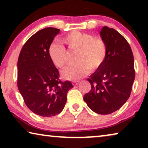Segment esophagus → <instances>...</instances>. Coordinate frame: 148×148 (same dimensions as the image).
Instances as JSON below:
<instances>
[{"label":"esophagus","mask_w":148,"mask_h":148,"mask_svg":"<svg viewBox=\"0 0 148 148\" xmlns=\"http://www.w3.org/2000/svg\"><path fill=\"white\" fill-rule=\"evenodd\" d=\"M72 84H73V86H77V85H78L79 84V82H72Z\"/></svg>","instance_id":"obj_1"}]
</instances>
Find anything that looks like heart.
Segmentation results:
<instances>
[{
	"label": "heart",
	"mask_w": 148,
	"mask_h": 148,
	"mask_svg": "<svg viewBox=\"0 0 148 148\" xmlns=\"http://www.w3.org/2000/svg\"><path fill=\"white\" fill-rule=\"evenodd\" d=\"M60 42L68 49L76 51V64L69 66L62 72L64 78L71 81L80 79L94 71L104 63L107 55V46L102 40L89 34L78 31L70 32L63 36ZM48 56L56 67L63 69L66 63L65 49L58 44H52L48 48Z\"/></svg>",
	"instance_id": "1"
}]
</instances>
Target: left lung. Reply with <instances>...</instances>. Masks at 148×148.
Instances as JSON below:
<instances>
[{"label":"left lung","instance_id":"8db88e82","mask_svg":"<svg viewBox=\"0 0 148 148\" xmlns=\"http://www.w3.org/2000/svg\"><path fill=\"white\" fill-rule=\"evenodd\" d=\"M100 35L106 44L107 55L102 65L88 79L92 88L84 100L94 112L109 114L130 96L135 75L134 59L129 43L116 30L104 26Z\"/></svg>","mask_w":148,"mask_h":148}]
</instances>
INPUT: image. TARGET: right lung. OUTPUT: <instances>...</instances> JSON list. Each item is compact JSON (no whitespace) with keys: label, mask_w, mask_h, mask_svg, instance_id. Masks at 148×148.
Listing matches in <instances>:
<instances>
[{"label":"right lung","mask_w":148,"mask_h":148,"mask_svg":"<svg viewBox=\"0 0 148 148\" xmlns=\"http://www.w3.org/2000/svg\"><path fill=\"white\" fill-rule=\"evenodd\" d=\"M59 32L54 27L36 32L24 44L18 58V89L27 108L41 116L61 112L68 91L73 88L69 81H60L48 56V48Z\"/></svg>","instance_id":"obj_1"}]
</instances>
